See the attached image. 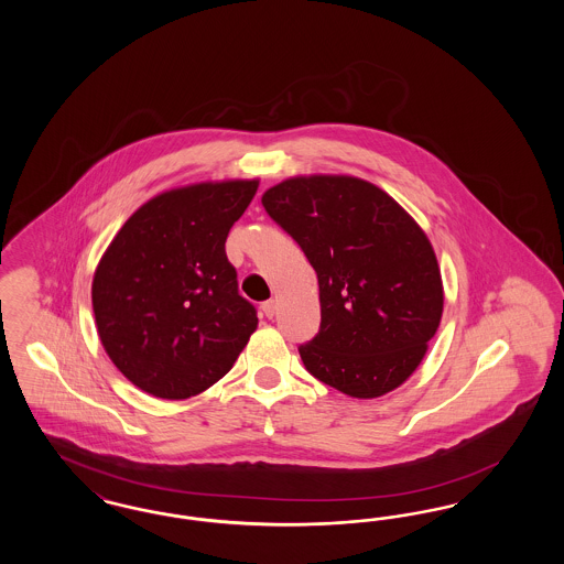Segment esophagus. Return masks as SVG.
<instances>
[{
    "label": "esophagus",
    "mask_w": 564,
    "mask_h": 564,
    "mask_svg": "<svg viewBox=\"0 0 564 564\" xmlns=\"http://www.w3.org/2000/svg\"><path fill=\"white\" fill-rule=\"evenodd\" d=\"M262 313H264V317H269V319L274 317V313H276V304H274V300H267V302L262 304Z\"/></svg>",
    "instance_id": "34e87169"
}]
</instances>
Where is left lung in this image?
Wrapping results in <instances>:
<instances>
[{
	"instance_id": "left-lung-1",
	"label": "left lung",
	"mask_w": 564,
	"mask_h": 564,
	"mask_svg": "<svg viewBox=\"0 0 564 564\" xmlns=\"http://www.w3.org/2000/svg\"><path fill=\"white\" fill-rule=\"evenodd\" d=\"M262 205L317 272L322 325L297 347L304 368L359 400L398 389L444 308L427 235L387 192L349 175L285 180Z\"/></svg>"
}]
</instances>
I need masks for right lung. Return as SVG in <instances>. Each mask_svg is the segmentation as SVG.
Returning <instances> with one entry per match:
<instances>
[{"instance_id":"1","label":"right lung","mask_w":564,"mask_h":564,"mask_svg":"<svg viewBox=\"0 0 564 564\" xmlns=\"http://www.w3.org/2000/svg\"><path fill=\"white\" fill-rule=\"evenodd\" d=\"M258 180L169 189L134 212L93 279V311L113 366L141 391L186 400L230 372L258 327L226 237Z\"/></svg>"}]
</instances>
